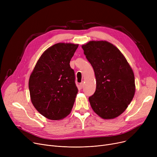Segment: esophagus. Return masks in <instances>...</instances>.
Masks as SVG:
<instances>
[{"label":"esophagus","mask_w":157,"mask_h":157,"mask_svg":"<svg viewBox=\"0 0 157 157\" xmlns=\"http://www.w3.org/2000/svg\"><path fill=\"white\" fill-rule=\"evenodd\" d=\"M83 86H84V83H83V82H81V83L79 84V88L81 89V88H83Z\"/></svg>","instance_id":"esophagus-1"}]
</instances>
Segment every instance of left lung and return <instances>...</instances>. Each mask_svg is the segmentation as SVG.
Returning a JSON list of instances; mask_svg holds the SVG:
<instances>
[{
	"mask_svg": "<svg viewBox=\"0 0 157 157\" xmlns=\"http://www.w3.org/2000/svg\"><path fill=\"white\" fill-rule=\"evenodd\" d=\"M82 48L96 78V90L88 98L92 109L103 119L118 117L135 94L132 69L119 49L108 41L91 40Z\"/></svg>",
	"mask_w": 157,
	"mask_h": 157,
	"instance_id": "left-lung-1",
	"label": "left lung"
}]
</instances>
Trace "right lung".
I'll return each instance as SVG.
<instances>
[{"label":"right lung","mask_w":157,"mask_h":157,"mask_svg":"<svg viewBox=\"0 0 157 157\" xmlns=\"http://www.w3.org/2000/svg\"><path fill=\"white\" fill-rule=\"evenodd\" d=\"M78 44L59 43L42 54L29 81L30 99L48 119L59 120L69 115L78 90L70 61Z\"/></svg>","instance_id":"obj_1"}]
</instances>
